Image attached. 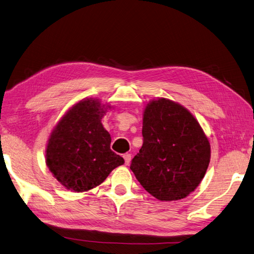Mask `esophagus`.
Instances as JSON below:
<instances>
[{"label":"esophagus","mask_w":254,"mask_h":254,"mask_svg":"<svg viewBox=\"0 0 254 254\" xmlns=\"http://www.w3.org/2000/svg\"><path fill=\"white\" fill-rule=\"evenodd\" d=\"M124 159H125V164L129 165V163H130V160H131V154H129V153L124 154Z\"/></svg>","instance_id":"1"}]
</instances>
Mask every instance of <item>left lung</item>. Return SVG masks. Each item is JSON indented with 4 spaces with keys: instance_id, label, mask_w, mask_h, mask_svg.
Wrapping results in <instances>:
<instances>
[{
    "instance_id": "8db88e82",
    "label": "left lung",
    "mask_w": 254,
    "mask_h": 254,
    "mask_svg": "<svg viewBox=\"0 0 254 254\" xmlns=\"http://www.w3.org/2000/svg\"><path fill=\"white\" fill-rule=\"evenodd\" d=\"M143 144L130 165L146 191L163 201L185 198L206 175L208 138L181 104L159 98L147 104L142 126Z\"/></svg>"
}]
</instances>
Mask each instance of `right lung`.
Returning <instances> with one entry per match:
<instances>
[{
  "label": "right lung",
  "instance_id": "obj_1",
  "mask_svg": "<svg viewBox=\"0 0 254 254\" xmlns=\"http://www.w3.org/2000/svg\"><path fill=\"white\" fill-rule=\"evenodd\" d=\"M106 112L98 100L84 99L67 111L49 137L46 164L67 190L94 189L125 163L110 147L111 135L101 124Z\"/></svg>",
  "mask_w": 254,
  "mask_h": 254
}]
</instances>
